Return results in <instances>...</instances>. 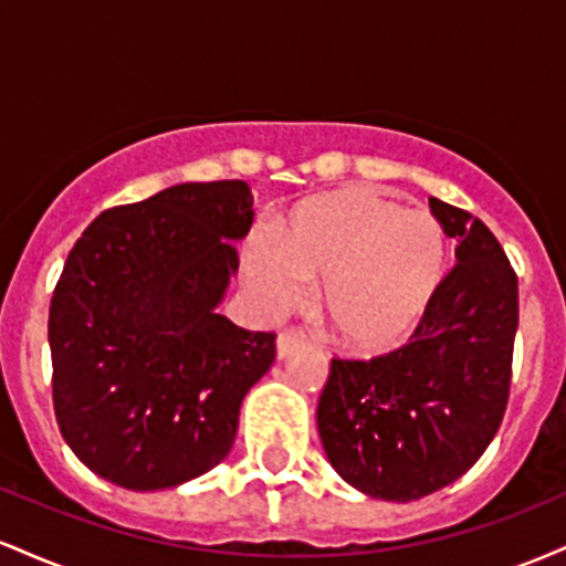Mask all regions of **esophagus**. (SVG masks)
Here are the masks:
<instances>
[{"instance_id": "1", "label": "esophagus", "mask_w": 566, "mask_h": 566, "mask_svg": "<svg viewBox=\"0 0 566 566\" xmlns=\"http://www.w3.org/2000/svg\"><path fill=\"white\" fill-rule=\"evenodd\" d=\"M303 346H305L303 333H297V329H284V333H279L276 337V356L279 359H287V356H292Z\"/></svg>"}]
</instances>
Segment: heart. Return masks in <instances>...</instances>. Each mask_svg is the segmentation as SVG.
<instances>
[{
	"mask_svg": "<svg viewBox=\"0 0 566 566\" xmlns=\"http://www.w3.org/2000/svg\"><path fill=\"white\" fill-rule=\"evenodd\" d=\"M247 287L269 308H290L303 282H322L327 335L354 354L399 346L423 316L444 274V231L423 210L350 186L297 207L279 247L244 244Z\"/></svg>",
	"mask_w": 566,
	"mask_h": 566,
	"instance_id": "obj_1",
	"label": "heart"
}]
</instances>
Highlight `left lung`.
<instances>
[{
  "label": "left lung",
  "mask_w": 566,
  "mask_h": 566,
  "mask_svg": "<svg viewBox=\"0 0 566 566\" xmlns=\"http://www.w3.org/2000/svg\"><path fill=\"white\" fill-rule=\"evenodd\" d=\"M458 263L405 346L329 365L316 423L333 469L382 500H418L482 458L511 394L518 279L479 218L428 199Z\"/></svg>",
  "instance_id": "8db88e82"
}]
</instances>
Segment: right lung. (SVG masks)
I'll use <instances>...</instances> for the list:
<instances>
[{
	"label": "right lung",
	"mask_w": 566,
	"mask_h": 566,
	"mask_svg": "<svg viewBox=\"0 0 566 566\" xmlns=\"http://www.w3.org/2000/svg\"><path fill=\"white\" fill-rule=\"evenodd\" d=\"M244 180L180 184L103 210L71 247L50 301L55 420L90 471L170 490L216 469L276 333L218 314L250 231Z\"/></svg>",
	"instance_id": "1"
}]
</instances>
